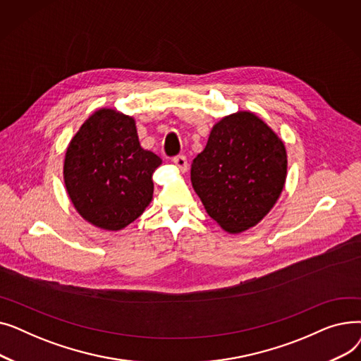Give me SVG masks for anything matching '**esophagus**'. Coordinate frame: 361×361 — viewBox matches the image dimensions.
<instances>
[{
	"mask_svg": "<svg viewBox=\"0 0 361 361\" xmlns=\"http://www.w3.org/2000/svg\"><path fill=\"white\" fill-rule=\"evenodd\" d=\"M173 162L178 166V169L181 171V173H185L187 171V158L184 155H177L173 158Z\"/></svg>",
	"mask_w": 361,
	"mask_h": 361,
	"instance_id": "esophagus-1",
	"label": "esophagus"
}]
</instances>
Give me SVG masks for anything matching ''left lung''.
<instances>
[{"label": "left lung", "mask_w": 361, "mask_h": 361, "mask_svg": "<svg viewBox=\"0 0 361 361\" xmlns=\"http://www.w3.org/2000/svg\"><path fill=\"white\" fill-rule=\"evenodd\" d=\"M287 150L255 112L219 120L193 159L192 184L221 228L238 234L257 225L279 199L287 178Z\"/></svg>", "instance_id": "obj_1"}]
</instances>
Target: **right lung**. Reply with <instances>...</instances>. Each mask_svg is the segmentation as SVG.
<instances>
[{
    "label": "right lung",
    "mask_w": 361,
    "mask_h": 361,
    "mask_svg": "<svg viewBox=\"0 0 361 361\" xmlns=\"http://www.w3.org/2000/svg\"><path fill=\"white\" fill-rule=\"evenodd\" d=\"M161 164L158 155L140 146L135 118L101 108L67 146L66 190L85 221L105 231H120L152 202V176Z\"/></svg>",
    "instance_id": "1"
}]
</instances>
